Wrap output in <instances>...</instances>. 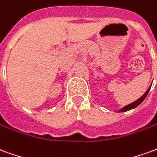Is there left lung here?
<instances>
[{
  "label": "left lung",
  "mask_w": 157,
  "mask_h": 157,
  "mask_svg": "<svg viewBox=\"0 0 157 157\" xmlns=\"http://www.w3.org/2000/svg\"><path fill=\"white\" fill-rule=\"evenodd\" d=\"M151 85L150 86V87L147 89V91L145 92V94H144V95H142V97H140V98L138 100H136V101L133 102L132 103H130V104H128V105H126L125 107H124V108H122V109H120L119 111H118V113H119V112H126V111H128V110H130V109H135V108H136L137 106L140 105V103H141V102L144 101V99L146 98V96H147L149 91H150V89H151Z\"/></svg>",
  "instance_id": "left-lung-1"
}]
</instances>
